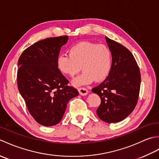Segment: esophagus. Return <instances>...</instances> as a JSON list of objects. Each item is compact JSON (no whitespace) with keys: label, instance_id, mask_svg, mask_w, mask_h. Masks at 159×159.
Segmentation results:
<instances>
[{"label":"esophagus","instance_id":"obj_1","mask_svg":"<svg viewBox=\"0 0 159 159\" xmlns=\"http://www.w3.org/2000/svg\"><path fill=\"white\" fill-rule=\"evenodd\" d=\"M79 92L81 96H86L87 94L88 93V90H87L86 88L82 87V88L79 89Z\"/></svg>","mask_w":159,"mask_h":159}]
</instances>
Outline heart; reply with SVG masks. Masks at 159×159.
Instances as JSON below:
<instances>
[{"instance_id": "1", "label": "heart", "mask_w": 159, "mask_h": 159, "mask_svg": "<svg viewBox=\"0 0 159 159\" xmlns=\"http://www.w3.org/2000/svg\"><path fill=\"white\" fill-rule=\"evenodd\" d=\"M68 53L69 55H59L57 63L60 72L70 77L75 76L81 67L83 72L74 80V85H87L93 80L101 81L109 75L112 66V56L107 46L83 42L71 47Z\"/></svg>"}]
</instances>
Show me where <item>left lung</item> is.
Returning a JSON list of instances; mask_svg holds the SVG:
<instances>
[{"instance_id": "8db88e82", "label": "left lung", "mask_w": 159, "mask_h": 159, "mask_svg": "<svg viewBox=\"0 0 159 159\" xmlns=\"http://www.w3.org/2000/svg\"><path fill=\"white\" fill-rule=\"evenodd\" d=\"M112 66L106 79L92 89L100 98L96 113L102 121L115 123L133 112L139 98L141 74L133 55L126 47L106 37Z\"/></svg>"}]
</instances>
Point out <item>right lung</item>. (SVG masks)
I'll return each instance as SVG.
<instances>
[{
  "label": "right lung",
  "mask_w": 159,
  "mask_h": 159,
  "mask_svg": "<svg viewBox=\"0 0 159 159\" xmlns=\"http://www.w3.org/2000/svg\"><path fill=\"white\" fill-rule=\"evenodd\" d=\"M67 40L66 35L40 40L26 48L18 62L19 92L32 117L45 126L59 123L67 102L79 95L57 67L61 48Z\"/></svg>",
  "instance_id": "obj_1"
}]
</instances>
